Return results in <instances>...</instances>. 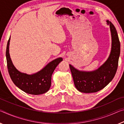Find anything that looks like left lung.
Returning a JSON list of instances; mask_svg holds the SVG:
<instances>
[{"instance_id": "8db88e82", "label": "left lung", "mask_w": 124, "mask_h": 124, "mask_svg": "<svg viewBox=\"0 0 124 124\" xmlns=\"http://www.w3.org/2000/svg\"><path fill=\"white\" fill-rule=\"evenodd\" d=\"M111 36V51L107 61L98 69L92 71L80 70L70 64L74 84L82 93H95L106 87L114 77L118 66L120 44L115 26L107 20Z\"/></svg>"}]
</instances>
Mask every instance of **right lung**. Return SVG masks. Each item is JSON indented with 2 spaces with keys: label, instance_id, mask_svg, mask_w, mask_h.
<instances>
[{
  "label": "right lung",
  "instance_id": "right-lung-1",
  "mask_svg": "<svg viewBox=\"0 0 124 124\" xmlns=\"http://www.w3.org/2000/svg\"><path fill=\"white\" fill-rule=\"evenodd\" d=\"M10 36L6 50L7 66L9 75L13 83L17 87L25 93L32 95H40L46 93L51 85L53 72L62 61V57H58L49 62L47 65L35 73L28 74L20 72L14 65L9 54Z\"/></svg>",
  "mask_w": 124,
  "mask_h": 124
}]
</instances>
